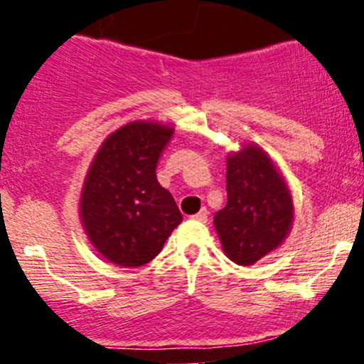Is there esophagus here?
<instances>
[{
	"instance_id": "esophagus-1",
	"label": "esophagus",
	"mask_w": 364,
	"mask_h": 364,
	"mask_svg": "<svg viewBox=\"0 0 364 364\" xmlns=\"http://www.w3.org/2000/svg\"><path fill=\"white\" fill-rule=\"evenodd\" d=\"M207 217H208V212L207 208H202V210L198 212V214L193 215L195 220H198V223H207Z\"/></svg>"
}]
</instances>
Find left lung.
<instances>
[{
  "label": "left lung",
  "mask_w": 364,
  "mask_h": 364,
  "mask_svg": "<svg viewBox=\"0 0 364 364\" xmlns=\"http://www.w3.org/2000/svg\"><path fill=\"white\" fill-rule=\"evenodd\" d=\"M228 203L214 215L224 253L237 265H253L289 235L294 207L284 176L257 145L228 156Z\"/></svg>",
  "instance_id": "1"
}]
</instances>
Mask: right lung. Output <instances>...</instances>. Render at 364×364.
Here are the masks:
<instances>
[{
	"label": "right lung",
	"instance_id": "obj_1",
	"mask_svg": "<svg viewBox=\"0 0 364 364\" xmlns=\"http://www.w3.org/2000/svg\"><path fill=\"white\" fill-rule=\"evenodd\" d=\"M156 121H133L111 133L83 181L80 220L94 248L119 267L156 258L183 220L156 168L173 136Z\"/></svg>",
	"mask_w": 364,
	"mask_h": 364
}]
</instances>
